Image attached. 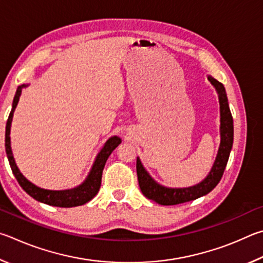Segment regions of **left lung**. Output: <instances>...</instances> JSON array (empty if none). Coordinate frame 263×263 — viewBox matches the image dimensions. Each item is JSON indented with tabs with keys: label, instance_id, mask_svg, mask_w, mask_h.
Returning <instances> with one entry per match:
<instances>
[{
	"label": "left lung",
	"instance_id": "1",
	"mask_svg": "<svg viewBox=\"0 0 263 263\" xmlns=\"http://www.w3.org/2000/svg\"><path fill=\"white\" fill-rule=\"evenodd\" d=\"M208 80L217 91L220 110V144L215 163L208 176L195 186L186 188H168L156 182L150 174L146 172V170L141 163V159L137 157L136 172L141 191L145 197L157 202L158 204L174 205L199 199V197L206 195L213 191L223 177L233 144V119L229 107L224 85L211 76H208Z\"/></svg>",
	"mask_w": 263,
	"mask_h": 263
}]
</instances>
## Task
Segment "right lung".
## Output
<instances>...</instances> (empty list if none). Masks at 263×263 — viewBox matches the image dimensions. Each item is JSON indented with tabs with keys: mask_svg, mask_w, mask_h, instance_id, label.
<instances>
[{
	"mask_svg": "<svg viewBox=\"0 0 263 263\" xmlns=\"http://www.w3.org/2000/svg\"><path fill=\"white\" fill-rule=\"evenodd\" d=\"M26 86H27L26 84H23L17 87L15 98H13V101H12L11 112L9 114L7 126H6V153H7V157L9 160V164H10V167L12 170L13 176H15L18 183H20L21 187L27 193V194L33 197L34 200L43 202V203L54 205V206H61V208H71V206L85 204L86 202H89L93 199V197L97 195V193H98L101 185V176H103V170L105 167L106 160H107V158L109 157V155L113 153V150L117 148L120 143H121V139L118 136H112L110 139L106 141L103 149H101L99 151V154L97 155L96 160L93 165H92V168L89 173V176H87L84 182H82L80 186L71 188V190H66V191H49V190H44V188L35 186L34 183H32L31 181L27 180V179L21 173L20 168L17 167L15 158H13L12 156L11 143H10V128H11L13 112H15L18 100H20L22 89Z\"/></svg>",
	"mask_w": 263,
	"mask_h": 263,
	"instance_id": "right-lung-1",
	"label": "right lung"
}]
</instances>
